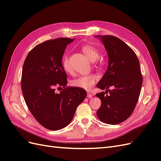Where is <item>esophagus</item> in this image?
Instances as JSON below:
<instances>
[{
  "instance_id": "obj_1",
  "label": "esophagus",
  "mask_w": 161,
  "mask_h": 161,
  "mask_svg": "<svg viewBox=\"0 0 161 161\" xmlns=\"http://www.w3.org/2000/svg\"><path fill=\"white\" fill-rule=\"evenodd\" d=\"M92 97V95L91 94L90 92H87V97H89V98H91Z\"/></svg>"
}]
</instances>
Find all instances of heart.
Masks as SVG:
<instances>
[{
	"instance_id": "obj_1",
	"label": "heart",
	"mask_w": 161,
	"mask_h": 161,
	"mask_svg": "<svg viewBox=\"0 0 161 161\" xmlns=\"http://www.w3.org/2000/svg\"><path fill=\"white\" fill-rule=\"evenodd\" d=\"M82 50L85 54L91 61H95L99 57V53L94 47L89 45H85L82 47ZM63 69L66 72H71V68L69 64V57L67 54L64 55L62 60ZM98 79V76L95 74H89L80 76L71 81V85L74 87L86 90H90Z\"/></svg>"
}]
</instances>
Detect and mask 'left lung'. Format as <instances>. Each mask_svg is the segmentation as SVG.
Masks as SVG:
<instances>
[{
  "label": "left lung",
  "instance_id": "left-lung-1",
  "mask_svg": "<svg viewBox=\"0 0 161 161\" xmlns=\"http://www.w3.org/2000/svg\"><path fill=\"white\" fill-rule=\"evenodd\" d=\"M95 37L103 43L109 58L108 70L97 85L106 89L96 95L101 101L97 115L102 122L116 125L130 117L138 102L142 85L140 62L131 48L118 37ZM111 86L112 90L108 89Z\"/></svg>",
  "mask_w": 161,
  "mask_h": 161
}]
</instances>
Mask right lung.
<instances>
[{"label":"right lung","mask_w":161,"mask_h":161,"mask_svg":"<svg viewBox=\"0 0 161 161\" xmlns=\"http://www.w3.org/2000/svg\"><path fill=\"white\" fill-rule=\"evenodd\" d=\"M74 39L58 38L34 47L24 62L21 89L29 110L43 127L59 130L69 125L86 92L66 87L67 75L62 59L68 44ZM64 87L59 94L55 87Z\"/></svg>","instance_id":"right-lung-1"}]
</instances>
